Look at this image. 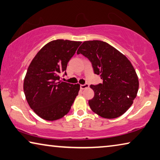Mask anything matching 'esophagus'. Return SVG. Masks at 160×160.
I'll return each instance as SVG.
<instances>
[{"mask_svg": "<svg viewBox=\"0 0 160 160\" xmlns=\"http://www.w3.org/2000/svg\"><path fill=\"white\" fill-rule=\"evenodd\" d=\"M89 87V85L88 84V83H84V84H81L80 85V88L81 89H85V88H87Z\"/></svg>", "mask_w": 160, "mask_h": 160, "instance_id": "1", "label": "esophagus"}]
</instances>
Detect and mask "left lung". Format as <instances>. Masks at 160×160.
I'll return each mask as SVG.
<instances>
[{"label": "left lung", "instance_id": "left-lung-1", "mask_svg": "<svg viewBox=\"0 0 160 160\" xmlns=\"http://www.w3.org/2000/svg\"><path fill=\"white\" fill-rule=\"evenodd\" d=\"M92 63L103 83L91 85L94 97L88 100L91 109L107 119L119 117L128 110L139 88L138 77L126 56L102 41H84L77 51Z\"/></svg>", "mask_w": 160, "mask_h": 160}]
</instances>
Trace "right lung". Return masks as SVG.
<instances>
[{
  "mask_svg": "<svg viewBox=\"0 0 160 160\" xmlns=\"http://www.w3.org/2000/svg\"><path fill=\"white\" fill-rule=\"evenodd\" d=\"M82 42L52 41L38 51L27 70L23 91L29 106L48 121L61 119L70 111L80 85L63 82L68 62Z\"/></svg>",
  "mask_w": 160,
  "mask_h": 160,
  "instance_id": "obj_1",
  "label": "right lung"
}]
</instances>
